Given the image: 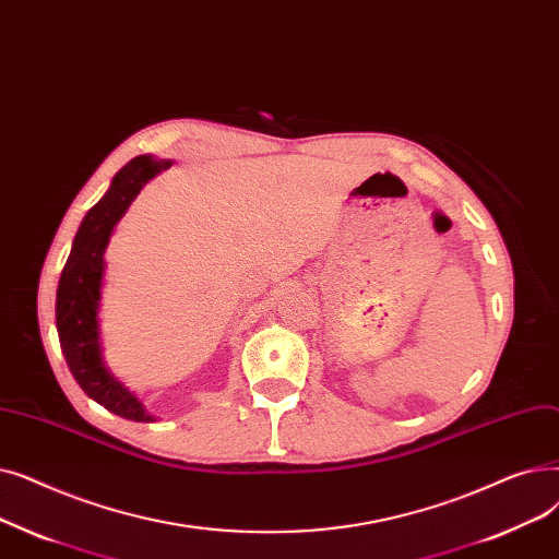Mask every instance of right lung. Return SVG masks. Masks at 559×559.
Listing matches in <instances>:
<instances>
[{
    "instance_id": "1",
    "label": "right lung",
    "mask_w": 559,
    "mask_h": 559,
    "mask_svg": "<svg viewBox=\"0 0 559 559\" xmlns=\"http://www.w3.org/2000/svg\"><path fill=\"white\" fill-rule=\"evenodd\" d=\"M170 166L173 162H158L143 154L116 173L109 191L79 225L57 288V332L70 373L97 405L136 423H152L154 416L139 395L111 373L102 355L99 300L106 269L104 252L114 227L143 186Z\"/></svg>"
}]
</instances>
